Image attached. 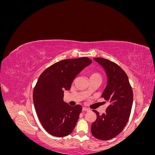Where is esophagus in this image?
I'll list each match as a JSON object with an SVG mask.
<instances>
[{
  "mask_svg": "<svg viewBox=\"0 0 155 155\" xmlns=\"http://www.w3.org/2000/svg\"><path fill=\"white\" fill-rule=\"evenodd\" d=\"M89 109H87V108H86V107H83V109H82V110L83 111H88Z\"/></svg>",
  "mask_w": 155,
  "mask_h": 155,
  "instance_id": "1",
  "label": "esophagus"
}]
</instances>
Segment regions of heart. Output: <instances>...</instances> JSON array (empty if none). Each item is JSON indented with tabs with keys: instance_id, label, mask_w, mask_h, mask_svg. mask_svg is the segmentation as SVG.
Instances as JSON below:
<instances>
[{
	"instance_id": "obj_1",
	"label": "heart",
	"mask_w": 155,
	"mask_h": 155,
	"mask_svg": "<svg viewBox=\"0 0 155 155\" xmlns=\"http://www.w3.org/2000/svg\"><path fill=\"white\" fill-rule=\"evenodd\" d=\"M101 78V76L100 74H99L98 72H92L91 74V78Z\"/></svg>"
}]
</instances>
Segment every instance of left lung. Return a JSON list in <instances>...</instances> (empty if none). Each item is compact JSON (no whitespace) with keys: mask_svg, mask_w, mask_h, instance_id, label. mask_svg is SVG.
<instances>
[{"mask_svg":"<svg viewBox=\"0 0 155 155\" xmlns=\"http://www.w3.org/2000/svg\"><path fill=\"white\" fill-rule=\"evenodd\" d=\"M105 70L108 81L101 97L109 103L105 113L93 110L97 118L91 133L97 139L108 140L116 137L128 122L132 109L133 92L127 75L119 65L102 58H94Z\"/></svg>","mask_w":155,"mask_h":155,"instance_id":"obj_1","label":"left lung"}]
</instances>
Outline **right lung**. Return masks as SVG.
<instances>
[{
	"mask_svg": "<svg viewBox=\"0 0 155 155\" xmlns=\"http://www.w3.org/2000/svg\"><path fill=\"white\" fill-rule=\"evenodd\" d=\"M91 63L86 57L64 59L40 75L34 88L33 101L42 126L51 135L63 137L73 131L82 107L65 103L63 91L69 90L74 78Z\"/></svg>",
	"mask_w": 155,
	"mask_h": 155,
	"instance_id": "1",
	"label": "right lung"
}]
</instances>
